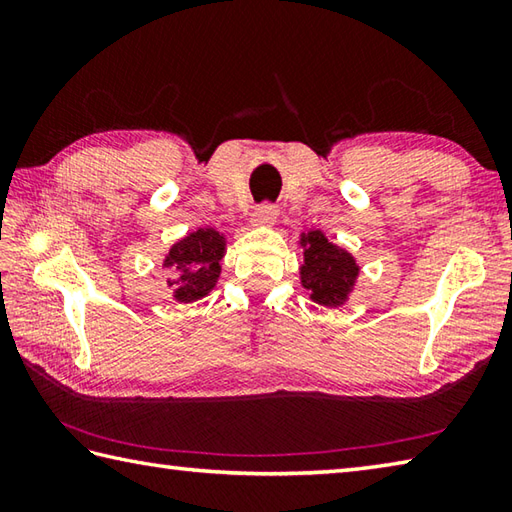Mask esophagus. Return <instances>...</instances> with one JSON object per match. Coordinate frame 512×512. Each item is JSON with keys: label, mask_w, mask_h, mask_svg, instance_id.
Returning a JSON list of instances; mask_svg holds the SVG:
<instances>
[{"label": "esophagus", "mask_w": 512, "mask_h": 512, "mask_svg": "<svg viewBox=\"0 0 512 512\" xmlns=\"http://www.w3.org/2000/svg\"><path fill=\"white\" fill-rule=\"evenodd\" d=\"M277 206L275 204H259L257 206V211H255V222L257 224H275V220H277Z\"/></svg>", "instance_id": "34e87169"}]
</instances>
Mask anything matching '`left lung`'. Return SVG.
Returning a JSON list of instances; mask_svg holds the SVG:
<instances>
[{
    "label": "left lung",
    "mask_w": 512,
    "mask_h": 512,
    "mask_svg": "<svg viewBox=\"0 0 512 512\" xmlns=\"http://www.w3.org/2000/svg\"><path fill=\"white\" fill-rule=\"evenodd\" d=\"M301 246V284L310 292V299L328 308L341 306L358 277L354 257L347 250L328 242V237L321 231L303 233Z\"/></svg>",
    "instance_id": "obj_1"
}]
</instances>
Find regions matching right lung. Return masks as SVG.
I'll list each match as a JSON object with an SVG mask.
<instances>
[{"instance_id":"obj_1","label":"right lung","mask_w":512,"mask_h":512,"mask_svg":"<svg viewBox=\"0 0 512 512\" xmlns=\"http://www.w3.org/2000/svg\"><path fill=\"white\" fill-rule=\"evenodd\" d=\"M224 250L226 239L213 228H198L173 244L162 262V266L176 273V279L169 281V286H176L173 299L191 303L209 295L222 273Z\"/></svg>"}]
</instances>
